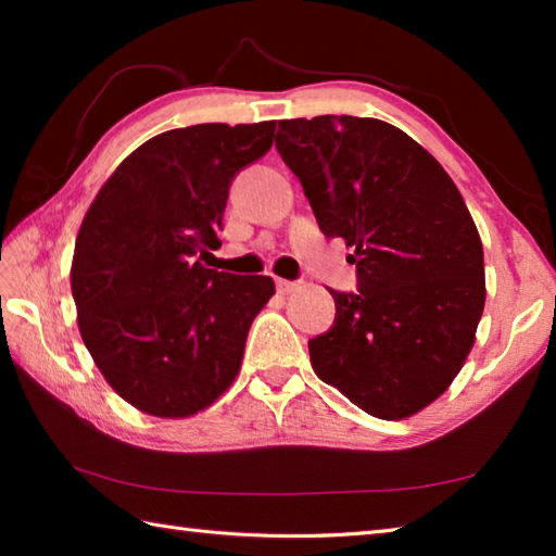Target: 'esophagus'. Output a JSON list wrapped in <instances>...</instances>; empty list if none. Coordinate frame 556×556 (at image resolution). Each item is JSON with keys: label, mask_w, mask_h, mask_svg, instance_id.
<instances>
[{"label": "esophagus", "mask_w": 556, "mask_h": 556, "mask_svg": "<svg viewBox=\"0 0 556 556\" xmlns=\"http://www.w3.org/2000/svg\"><path fill=\"white\" fill-rule=\"evenodd\" d=\"M301 287V281H289V279H277V289L279 294H291V291H296Z\"/></svg>", "instance_id": "obj_1"}]
</instances>
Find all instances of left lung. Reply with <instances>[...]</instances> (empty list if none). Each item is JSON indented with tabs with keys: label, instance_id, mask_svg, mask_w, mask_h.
I'll list each match as a JSON object with an SVG mask.
<instances>
[{
	"label": "left lung",
	"instance_id": "8db88e82",
	"mask_svg": "<svg viewBox=\"0 0 556 556\" xmlns=\"http://www.w3.org/2000/svg\"><path fill=\"white\" fill-rule=\"evenodd\" d=\"M277 152L318 228L343 238L357 294L308 341L314 372L378 419H407L464 368L485 306L483 244L456 184L425 147L372 117L279 119Z\"/></svg>",
	"mask_w": 556,
	"mask_h": 556
}]
</instances>
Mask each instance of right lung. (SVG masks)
<instances>
[{"label":"right lung","instance_id":"1","mask_svg":"<svg viewBox=\"0 0 556 556\" xmlns=\"http://www.w3.org/2000/svg\"><path fill=\"white\" fill-rule=\"evenodd\" d=\"M275 119L162 131L122 162L75 238L71 289L83 343L122 400L193 417L238 378L271 277L195 260L218 248L232 176L267 154Z\"/></svg>","mask_w":556,"mask_h":556}]
</instances>
